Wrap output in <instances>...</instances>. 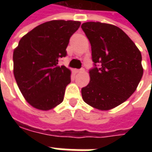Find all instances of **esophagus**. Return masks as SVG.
Returning a JSON list of instances; mask_svg holds the SVG:
<instances>
[{"mask_svg":"<svg viewBox=\"0 0 152 152\" xmlns=\"http://www.w3.org/2000/svg\"><path fill=\"white\" fill-rule=\"evenodd\" d=\"M85 70H84V68H81V69H78V70H76V73H80V72H83Z\"/></svg>","mask_w":152,"mask_h":152,"instance_id":"1","label":"esophagus"}]
</instances>
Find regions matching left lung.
<instances>
[{"label": "left lung", "mask_w": 152, "mask_h": 152, "mask_svg": "<svg viewBox=\"0 0 152 152\" xmlns=\"http://www.w3.org/2000/svg\"><path fill=\"white\" fill-rule=\"evenodd\" d=\"M81 28L91 45L94 65L89 70L90 81L81 89L83 100L102 111L114 108L125 102L140 82L141 52L115 25L87 22Z\"/></svg>", "instance_id": "left-lung-1"}]
</instances>
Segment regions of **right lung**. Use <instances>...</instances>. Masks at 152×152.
Here are the masks:
<instances>
[{
    "label": "right lung",
    "mask_w": 152,
    "mask_h": 152,
    "mask_svg": "<svg viewBox=\"0 0 152 152\" xmlns=\"http://www.w3.org/2000/svg\"><path fill=\"white\" fill-rule=\"evenodd\" d=\"M80 22L52 20L36 27L21 38L14 50V75L27 102L48 111L63 101L71 71L58 66L66 55L70 37Z\"/></svg>",
    "instance_id": "right-lung-1"
}]
</instances>
